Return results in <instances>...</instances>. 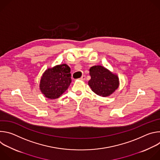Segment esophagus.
<instances>
[{"mask_svg": "<svg viewBox=\"0 0 160 160\" xmlns=\"http://www.w3.org/2000/svg\"><path fill=\"white\" fill-rule=\"evenodd\" d=\"M80 80H85V75H82V76L81 77V78H80Z\"/></svg>", "mask_w": 160, "mask_h": 160, "instance_id": "1", "label": "esophagus"}]
</instances>
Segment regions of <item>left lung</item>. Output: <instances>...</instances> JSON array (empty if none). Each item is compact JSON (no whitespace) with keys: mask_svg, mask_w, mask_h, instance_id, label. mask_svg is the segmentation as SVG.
I'll return each instance as SVG.
<instances>
[{"mask_svg":"<svg viewBox=\"0 0 160 160\" xmlns=\"http://www.w3.org/2000/svg\"><path fill=\"white\" fill-rule=\"evenodd\" d=\"M90 80L88 84L94 93L102 97L112 94L119 86V79L104 66L98 65L90 68Z\"/></svg>","mask_w":160,"mask_h":160,"instance_id":"left-lung-1","label":"left lung"}]
</instances>
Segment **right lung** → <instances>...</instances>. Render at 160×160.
Segmentation results:
<instances>
[{
	"instance_id": "obj_1",
	"label": "right lung",
	"mask_w": 160,
	"mask_h": 160,
	"mask_svg": "<svg viewBox=\"0 0 160 160\" xmlns=\"http://www.w3.org/2000/svg\"><path fill=\"white\" fill-rule=\"evenodd\" d=\"M70 71L66 64L45 70L40 82V89L45 98L57 99L65 92L72 82Z\"/></svg>"
}]
</instances>
